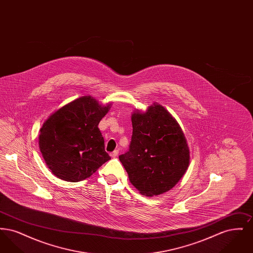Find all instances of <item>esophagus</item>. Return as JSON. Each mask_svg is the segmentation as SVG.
Returning a JSON list of instances; mask_svg holds the SVG:
<instances>
[{
    "label": "esophagus",
    "instance_id": "obj_1",
    "mask_svg": "<svg viewBox=\"0 0 253 253\" xmlns=\"http://www.w3.org/2000/svg\"><path fill=\"white\" fill-rule=\"evenodd\" d=\"M118 155H119V150H115L114 152H112V153L110 154V156L113 157V158L118 157Z\"/></svg>",
    "mask_w": 253,
    "mask_h": 253
}]
</instances>
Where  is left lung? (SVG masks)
<instances>
[{
	"mask_svg": "<svg viewBox=\"0 0 253 253\" xmlns=\"http://www.w3.org/2000/svg\"><path fill=\"white\" fill-rule=\"evenodd\" d=\"M132 124L129 151L120 156L129 180L147 196L168 192L190 164V150L179 124L156 102L145 113L134 110Z\"/></svg>",
	"mask_w": 253,
	"mask_h": 253,
	"instance_id": "8db88e82",
	"label": "left lung"
}]
</instances>
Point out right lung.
Segmentation results:
<instances>
[{"label":"right lung","mask_w":253,"mask_h":253,"mask_svg":"<svg viewBox=\"0 0 253 253\" xmlns=\"http://www.w3.org/2000/svg\"><path fill=\"white\" fill-rule=\"evenodd\" d=\"M93 96L79 97L53 113L40 130L39 146L52 173L79 182L111 159L97 125L108 113Z\"/></svg>","instance_id":"1"}]
</instances>
